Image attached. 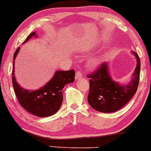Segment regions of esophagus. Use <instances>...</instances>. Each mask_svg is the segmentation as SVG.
Listing matches in <instances>:
<instances>
[{"label": "esophagus", "instance_id": "1", "mask_svg": "<svg viewBox=\"0 0 151 151\" xmlns=\"http://www.w3.org/2000/svg\"><path fill=\"white\" fill-rule=\"evenodd\" d=\"M83 78V74L80 72V71H77L76 73V80H78Z\"/></svg>", "mask_w": 151, "mask_h": 151}]
</instances>
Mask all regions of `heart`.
I'll use <instances>...</instances> for the list:
<instances>
[{
    "label": "heart",
    "instance_id": "heart-1",
    "mask_svg": "<svg viewBox=\"0 0 151 151\" xmlns=\"http://www.w3.org/2000/svg\"><path fill=\"white\" fill-rule=\"evenodd\" d=\"M83 52H86V49H83ZM97 63V60H91V61H90L89 63H88V65H89L90 67H94V66H96Z\"/></svg>",
    "mask_w": 151,
    "mask_h": 151
}]
</instances>
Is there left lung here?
Wrapping results in <instances>:
<instances>
[{"label":"left lung","instance_id":"left-lung-1","mask_svg":"<svg viewBox=\"0 0 151 151\" xmlns=\"http://www.w3.org/2000/svg\"><path fill=\"white\" fill-rule=\"evenodd\" d=\"M137 65L129 83L122 84L113 80L108 63L104 62L98 69L87 76L89 78L88 102L93 109L102 113H113L122 108L135 94L137 90L140 73V60L132 52Z\"/></svg>","mask_w":151,"mask_h":151}]
</instances>
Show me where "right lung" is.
<instances>
[{
	"instance_id": "obj_1",
	"label": "right lung",
	"mask_w": 151,
	"mask_h": 151,
	"mask_svg": "<svg viewBox=\"0 0 151 151\" xmlns=\"http://www.w3.org/2000/svg\"><path fill=\"white\" fill-rule=\"evenodd\" d=\"M37 35L35 32H32L22 43L32 37L36 38ZM19 49V47L14 54L12 70V83L19 102L28 113L38 117H48L55 114L63 102V88L75 81V71L57 70L52 79L43 86L36 90L25 89L19 84L14 76V60Z\"/></svg>"
}]
</instances>
